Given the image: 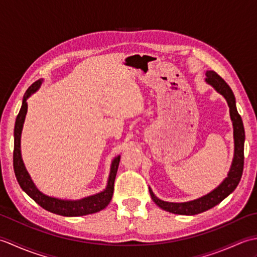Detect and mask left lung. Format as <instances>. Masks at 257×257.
I'll return each instance as SVG.
<instances>
[{
	"label": "left lung",
	"mask_w": 257,
	"mask_h": 257,
	"mask_svg": "<svg viewBox=\"0 0 257 257\" xmlns=\"http://www.w3.org/2000/svg\"><path fill=\"white\" fill-rule=\"evenodd\" d=\"M206 84L211 85L220 95L225 98V100L230 108V117L233 124V138H234V155L231 163L230 170L227 172V177L212 190L211 192L201 196L195 200H191L188 202H168L163 201L156 196L154 191L149 188V192L151 199L155 203L161 207L162 210L168 211L174 214L181 215H195L207 211L214 207L224 200L226 196L230 195L234 190L236 189L239 181H241L243 166H244V141H245V132L242 118L239 116L236 109L235 97L232 89L230 88L225 80L220 77L214 70H206L205 73Z\"/></svg>",
	"instance_id": "obj_1"
}]
</instances>
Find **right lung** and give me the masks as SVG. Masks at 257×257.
I'll return each instance as SVG.
<instances>
[{
	"label": "right lung",
	"mask_w": 257,
	"mask_h": 257,
	"mask_svg": "<svg viewBox=\"0 0 257 257\" xmlns=\"http://www.w3.org/2000/svg\"><path fill=\"white\" fill-rule=\"evenodd\" d=\"M43 83V79H38L34 84H32L29 89L24 94L23 100H22V106L20 112L15 120L14 127V152H13V166L16 179L20 187L24 192L31 196L37 204H40L43 209L55 213L58 215L63 216H83L87 214H92V213L99 212L105 209L111 201L113 194V183L116 179V174L118 170L120 156L114 157L111 161L110 172H109L108 181L106 188L100 192L92 194L89 196H85L79 200H64L58 199L55 196L46 195L37 189L35 183L27 172L25 165L22 159L21 154V136L22 130H23V124L25 121L26 112H27V99L36 92Z\"/></svg>",
	"instance_id": "right-lung-1"
}]
</instances>
